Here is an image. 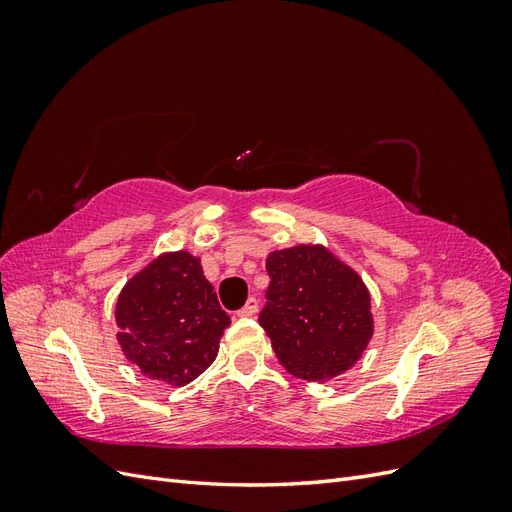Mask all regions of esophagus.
<instances>
[{
	"mask_svg": "<svg viewBox=\"0 0 512 512\" xmlns=\"http://www.w3.org/2000/svg\"><path fill=\"white\" fill-rule=\"evenodd\" d=\"M256 314H258V301L254 297L247 299V303L239 309V316H245V318H252Z\"/></svg>",
	"mask_w": 512,
	"mask_h": 512,
	"instance_id": "34e87169",
	"label": "esophagus"
}]
</instances>
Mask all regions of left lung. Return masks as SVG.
<instances>
[{"instance_id": "left-lung-1", "label": "left lung", "mask_w": 512, "mask_h": 512, "mask_svg": "<svg viewBox=\"0 0 512 512\" xmlns=\"http://www.w3.org/2000/svg\"><path fill=\"white\" fill-rule=\"evenodd\" d=\"M271 284L260 327L288 374L309 382L342 376L361 359L371 335V294L346 262L320 243L267 256Z\"/></svg>"}]
</instances>
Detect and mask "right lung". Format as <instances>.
Here are the masks:
<instances>
[{"mask_svg":"<svg viewBox=\"0 0 512 512\" xmlns=\"http://www.w3.org/2000/svg\"><path fill=\"white\" fill-rule=\"evenodd\" d=\"M117 342L141 374L185 386L215 361L230 324L200 258L164 252L134 273L115 303Z\"/></svg>","mask_w":512,"mask_h":512,"instance_id":"add662e5","label":"right lung"}]
</instances>
